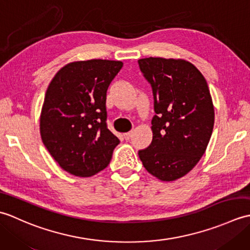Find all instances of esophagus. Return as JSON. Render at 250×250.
Here are the masks:
<instances>
[{"mask_svg": "<svg viewBox=\"0 0 250 250\" xmlns=\"http://www.w3.org/2000/svg\"><path fill=\"white\" fill-rule=\"evenodd\" d=\"M132 134H133V131H130V132H128V133H125L124 134V137H125V140H130L131 139V136H132Z\"/></svg>", "mask_w": 250, "mask_h": 250, "instance_id": "esophagus-1", "label": "esophagus"}]
</instances>
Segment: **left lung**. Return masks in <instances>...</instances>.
I'll return each instance as SVG.
<instances>
[{"label":"left lung","instance_id":"8db88e82","mask_svg":"<svg viewBox=\"0 0 250 250\" xmlns=\"http://www.w3.org/2000/svg\"><path fill=\"white\" fill-rule=\"evenodd\" d=\"M140 70L153 95L152 142L139 150L143 166L164 182L183 177L204 155L213 133V101L203 75L184 60L145 58Z\"/></svg>","mask_w":250,"mask_h":250}]
</instances>
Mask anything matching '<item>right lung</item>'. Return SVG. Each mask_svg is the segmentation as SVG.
I'll return each mask as SVG.
<instances>
[{"label": "right lung", "mask_w": 250, "mask_h": 250, "mask_svg": "<svg viewBox=\"0 0 250 250\" xmlns=\"http://www.w3.org/2000/svg\"><path fill=\"white\" fill-rule=\"evenodd\" d=\"M124 63L93 59L63 66L47 89L41 136L56 162L88 177L110 162L118 137L107 128L106 92Z\"/></svg>", "instance_id": "right-lung-1"}]
</instances>
